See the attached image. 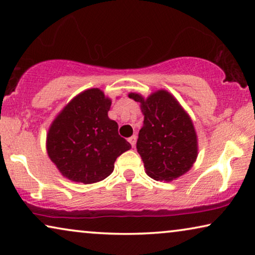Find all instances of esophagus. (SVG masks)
<instances>
[{
  "label": "esophagus",
  "instance_id": "1",
  "mask_svg": "<svg viewBox=\"0 0 255 255\" xmlns=\"http://www.w3.org/2000/svg\"><path fill=\"white\" fill-rule=\"evenodd\" d=\"M128 141H130L132 147H135V142H137V135H135V134L132 135V137L128 138Z\"/></svg>",
  "mask_w": 255,
  "mask_h": 255
}]
</instances>
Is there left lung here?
I'll use <instances>...</instances> for the list:
<instances>
[{
  "mask_svg": "<svg viewBox=\"0 0 255 255\" xmlns=\"http://www.w3.org/2000/svg\"><path fill=\"white\" fill-rule=\"evenodd\" d=\"M140 103L144 124L139 131L137 152L148 176L156 181L175 180L197 159V134L193 121L175 97L165 89L148 97L130 93Z\"/></svg>",
  "mask_w": 255,
  "mask_h": 255,
  "instance_id": "obj_1",
  "label": "left lung"
}]
</instances>
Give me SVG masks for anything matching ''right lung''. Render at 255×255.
<instances>
[{
	"label": "right lung",
	"instance_id": "obj_1",
	"mask_svg": "<svg viewBox=\"0 0 255 255\" xmlns=\"http://www.w3.org/2000/svg\"><path fill=\"white\" fill-rule=\"evenodd\" d=\"M111 100L99 88L80 93L52 122L46 137L47 154L66 179L92 184L114 172V163L130 142L118 134L110 120Z\"/></svg>",
	"mask_w": 255,
	"mask_h": 255
}]
</instances>
